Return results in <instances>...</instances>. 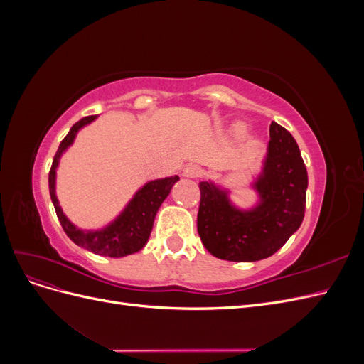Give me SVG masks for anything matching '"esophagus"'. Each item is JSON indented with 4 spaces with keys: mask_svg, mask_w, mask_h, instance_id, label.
Returning <instances> with one entry per match:
<instances>
[{
    "mask_svg": "<svg viewBox=\"0 0 364 364\" xmlns=\"http://www.w3.org/2000/svg\"><path fill=\"white\" fill-rule=\"evenodd\" d=\"M202 168L199 167V165L196 164H188L186 167L183 168V176L185 178H199V176H202Z\"/></svg>",
    "mask_w": 364,
    "mask_h": 364,
    "instance_id": "1",
    "label": "esophagus"
}]
</instances>
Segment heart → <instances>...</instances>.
I'll return each instance as SVG.
<instances>
[{
    "label": "heart",
    "mask_w": 364,
    "mask_h": 364,
    "mask_svg": "<svg viewBox=\"0 0 364 364\" xmlns=\"http://www.w3.org/2000/svg\"><path fill=\"white\" fill-rule=\"evenodd\" d=\"M230 134H232V136L237 139L245 138L247 134L246 123H243V121H237V123H234L232 127H230Z\"/></svg>",
    "instance_id": "obj_1"
}]
</instances>
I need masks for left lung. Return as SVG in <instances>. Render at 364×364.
Listing matches in <instances>:
<instances>
[{"label":"left lung","mask_w":364,"mask_h":364,"mask_svg":"<svg viewBox=\"0 0 364 364\" xmlns=\"http://www.w3.org/2000/svg\"><path fill=\"white\" fill-rule=\"evenodd\" d=\"M261 171L252 181L257 203L245 209L230 191L202 181L197 232L214 257L226 261H259L272 257L299 229L305 214L308 174L301 150L287 129L272 121Z\"/></svg>","instance_id":"left-lung-1"}]
</instances>
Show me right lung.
I'll return each mask as SVG.
<instances>
[{
	"mask_svg": "<svg viewBox=\"0 0 364 364\" xmlns=\"http://www.w3.org/2000/svg\"><path fill=\"white\" fill-rule=\"evenodd\" d=\"M95 119L97 115H91L77 121V123L70 129L68 135L60 142L56 155H54L48 176L50 197L65 234H67L77 246L102 257L121 258L132 255V253H135L146 246L158 209L162 205V202L167 199L173 185L179 181V176L176 174L170 176V178L149 181L147 183L142 185L134 194V197L127 202V205L123 208V211H121L112 222H109L106 226L100 229H82L79 226H75L71 220L65 215L59 205V199L56 194V171L62 155L73 146L79 130H82L87 124H91Z\"/></svg>",
	"mask_w": 364,
	"mask_h": 364,
	"instance_id": "obj_1",
	"label": "right lung"
}]
</instances>
